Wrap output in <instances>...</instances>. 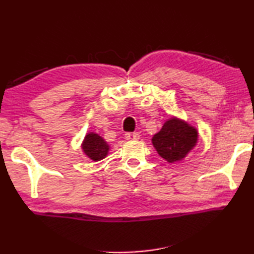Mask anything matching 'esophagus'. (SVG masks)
Wrapping results in <instances>:
<instances>
[{"mask_svg": "<svg viewBox=\"0 0 254 254\" xmlns=\"http://www.w3.org/2000/svg\"><path fill=\"white\" fill-rule=\"evenodd\" d=\"M140 137V134L136 132H127L126 133V139L127 140H137Z\"/></svg>", "mask_w": 254, "mask_h": 254, "instance_id": "esophagus-1", "label": "esophagus"}]
</instances>
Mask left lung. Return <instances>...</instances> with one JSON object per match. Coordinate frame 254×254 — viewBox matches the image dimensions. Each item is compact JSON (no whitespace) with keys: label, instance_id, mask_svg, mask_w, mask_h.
<instances>
[{"label":"left lung","instance_id":"obj_1","mask_svg":"<svg viewBox=\"0 0 254 254\" xmlns=\"http://www.w3.org/2000/svg\"><path fill=\"white\" fill-rule=\"evenodd\" d=\"M197 137L198 133L194 127L179 119L171 118L153 135L152 143L159 156L168 162H175L187 156L196 145Z\"/></svg>","mask_w":254,"mask_h":254}]
</instances>
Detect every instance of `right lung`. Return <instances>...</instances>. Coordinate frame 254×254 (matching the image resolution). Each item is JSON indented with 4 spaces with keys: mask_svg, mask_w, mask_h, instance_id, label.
Here are the masks:
<instances>
[{
    "mask_svg": "<svg viewBox=\"0 0 254 254\" xmlns=\"http://www.w3.org/2000/svg\"><path fill=\"white\" fill-rule=\"evenodd\" d=\"M83 151L93 161L102 160L109 152V144L96 133H88L83 142Z\"/></svg>",
    "mask_w": 254,
    "mask_h": 254,
    "instance_id": "obj_1",
    "label": "right lung"
}]
</instances>
